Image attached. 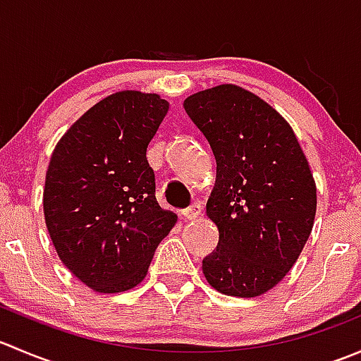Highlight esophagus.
I'll return each instance as SVG.
<instances>
[{"label": "esophagus", "instance_id": "1", "mask_svg": "<svg viewBox=\"0 0 361 361\" xmlns=\"http://www.w3.org/2000/svg\"><path fill=\"white\" fill-rule=\"evenodd\" d=\"M202 209H201V204H192V206H188L187 209L181 211V216L185 218V220H195V218L201 216Z\"/></svg>", "mask_w": 361, "mask_h": 361}]
</instances>
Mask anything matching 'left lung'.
I'll use <instances>...</instances> for the list:
<instances>
[{"label": "left lung", "mask_w": 361, "mask_h": 361, "mask_svg": "<svg viewBox=\"0 0 361 361\" xmlns=\"http://www.w3.org/2000/svg\"><path fill=\"white\" fill-rule=\"evenodd\" d=\"M185 111L216 160L206 213L216 251L202 260L207 283L231 297H258L290 272L316 214V183L290 123L243 87L192 94Z\"/></svg>", "instance_id": "obj_1"}]
</instances>
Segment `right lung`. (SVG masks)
Wrapping results in <instances>:
<instances>
[{"instance_id": "right-lung-1", "label": "right lung", "mask_w": 361, "mask_h": 361, "mask_svg": "<svg viewBox=\"0 0 361 361\" xmlns=\"http://www.w3.org/2000/svg\"><path fill=\"white\" fill-rule=\"evenodd\" d=\"M169 110L159 94L122 90L83 113L54 148L43 213L61 262L89 288L140 285L176 214L159 206L147 148Z\"/></svg>"}]
</instances>
